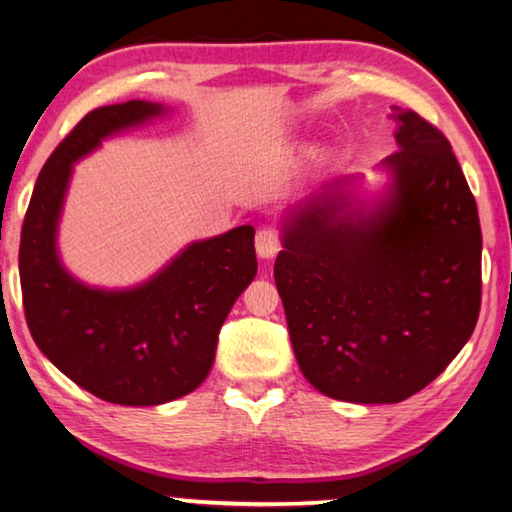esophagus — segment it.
Returning a JSON list of instances; mask_svg holds the SVG:
<instances>
[{
    "label": "esophagus",
    "mask_w": 512,
    "mask_h": 512,
    "mask_svg": "<svg viewBox=\"0 0 512 512\" xmlns=\"http://www.w3.org/2000/svg\"><path fill=\"white\" fill-rule=\"evenodd\" d=\"M255 248L257 255L262 259H273L277 255V250H280V237H277V232L273 228L264 225V228L257 230Z\"/></svg>",
    "instance_id": "obj_1"
}]
</instances>
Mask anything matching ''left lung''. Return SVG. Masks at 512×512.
<instances>
[{"instance_id":"left-lung-1","label":"left lung","mask_w":512,"mask_h":512,"mask_svg":"<svg viewBox=\"0 0 512 512\" xmlns=\"http://www.w3.org/2000/svg\"><path fill=\"white\" fill-rule=\"evenodd\" d=\"M400 151L375 203L352 178L293 207L275 259L298 366L327 397L395 404L422 391L470 339L481 309V225L452 144L391 108Z\"/></svg>"}]
</instances>
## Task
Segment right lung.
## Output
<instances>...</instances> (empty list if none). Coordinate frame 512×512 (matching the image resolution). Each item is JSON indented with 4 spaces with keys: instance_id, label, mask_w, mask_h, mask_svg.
I'll return each instance as SVG.
<instances>
[{
    "instance_id": "obj_1",
    "label": "right lung",
    "mask_w": 512,
    "mask_h": 512,
    "mask_svg": "<svg viewBox=\"0 0 512 512\" xmlns=\"http://www.w3.org/2000/svg\"><path fill=\"white\" fill-rule=\"evenodd\" d=\"M164 112L137 99L88 112L49 155L22 225L20 282L33 341L74 384L124 406L196 391L212 370L223 320L257 273L253 225L194 241L133 289L88 287L60 264L56 232L72 164Z\"/></svg>"
}]
</instances>
